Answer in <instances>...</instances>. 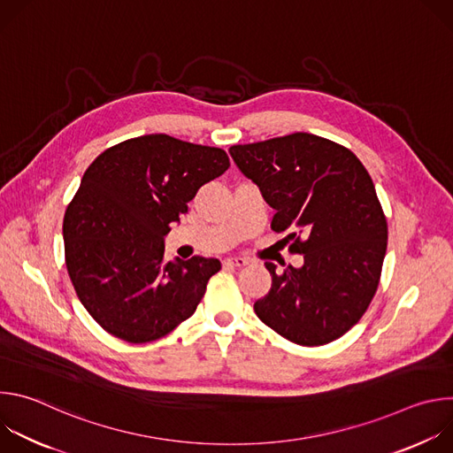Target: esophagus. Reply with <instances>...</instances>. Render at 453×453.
Returning <instances> with one entry per match:
<instances>
[{"label":"esophagus","instance_id":"esophagus-1","mask_svg":"<svg viewBox=\"0 0 453 453\" xmlns=\"http://www.w3.org/2000/svg\"><path fill=\"white\" fill-rule=\"evenodd\" d=\"M224 264V267H231V269H238V267H243V265H247L249 262L245 260V257H240V256H233V257H226V260L222 262Z\"/></svg>","mask_w":453,"mask_h":453}]
</instances>
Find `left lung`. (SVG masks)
Returning <instances> with one entry per match:
<instances>
[{"label": "left lung", "instance_id": "left-lung-1", "mask_svg": "<svg viewBox=\"0 0 453 453\" xmlns=\"http://www.w3.org/2000/svg\"><path fill=\"white\" fill-rule=\"evenodd\" d=\"M229 154L276 211L271 227L304 256L283 273L265 262L273 287L254 303L256 315L301 346L342 337L367 310L387 249L367 170L351 150L308 133L233 145Z\"/></svg>", "mask_w": 453, "mask_h": 453}]
</instances>
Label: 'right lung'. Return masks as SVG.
I'll return each instance as SVG.
<instances>
[{
  "instance_id": "add662e5",
  "label": "right lung",
  "mask_w": 453,
  "mask_h": 453,
  "mask_svg": "<svg viewBox=\"0 0 453 453\" xmlns=\"http://www.w3.org/2000/svg\"><path fill=\"white\" fill-rule=\"evenodd\" d=\"M222 149L147 134L102 152L64 215L66 267L89 315L111 335L143 344L197 310L217 257L165 264V236L203 184L222 175Z\"/></svg>"
}]
</instances>
